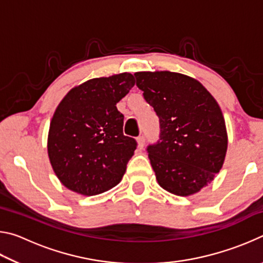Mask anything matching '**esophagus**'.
Listing matches in <instances>:
<instances>
[{"label":"esophagus","instance_id":"1","mask_svg":"<svg viewBox=\"0 0 263 263\" xmlns=\"http://www.w3.org/2000/svg\"><path fill=\"white\" fill-rule=\"evenodd\" d=\"M137 144H138V147H139L140 149L144 148V146H145V137L144 136H140L139 138H138Z\"/></svg>","mask_w":263,"mask_h":263}]
</instances>
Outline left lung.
Returning a JSON list of instances; mask_svg holds the SVG:
<instances>
[{"instance_id": "obj_1", "label": "left lung", "mask_w": 263, "mask_h": 263, "mask_svg": "<svg viewBox=\"0 0 263 263\" xmlns=\"http://www.w3.org/2000/svg\"><path fill=\"white\" fill-rule=\"evenodd\" d=\"M135 77L160 121V140L147 148L159 185L183 197L198 193L225 161L229 140L219 104L188 75L155 70Z\"/></svg>"}]
</instances>
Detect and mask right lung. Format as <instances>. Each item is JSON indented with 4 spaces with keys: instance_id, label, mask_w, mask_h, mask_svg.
<instances>
[{
    "instance_id": "obj_1",
    "label": "right lung",
    "mask_w": 263,
    "mask_h": 263,
    "mask_svg": "<svg viewBox=\"0 0 263 263\" xmlns=\"http://www.w3.org/2000/svg\"><path fill=\"white\" fill-rule=\"evenodd\" d=\"M130 73L88 80L66 94L53 114L47 153L66 188L95 196L123 179L137 142L124 136V116L116 104L135 86Z\"/></svg>"
}]
</instances>
